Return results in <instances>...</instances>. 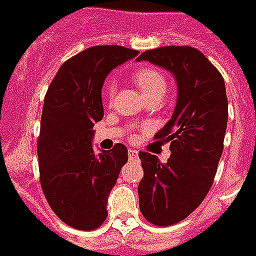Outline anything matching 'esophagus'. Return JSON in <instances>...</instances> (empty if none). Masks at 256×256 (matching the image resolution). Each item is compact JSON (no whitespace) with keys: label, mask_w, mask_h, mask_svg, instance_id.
<instances>
[{"label":"esophagus","mask_w":256,"mask_h":256,"mask_svg":"<svg viewBox=\"0 0 256 256\" xmlns=\"http://www.w3.org/2000/svg\"><path fill=\"white\" fill-rule=\"evenodd\" d=\"M128 157H130V160H139V153H138V150L130 148V150H128Z\"/></svg>","instance_id":"34e87169"}]
</instances>
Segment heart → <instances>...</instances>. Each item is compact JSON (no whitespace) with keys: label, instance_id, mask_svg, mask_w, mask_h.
<instances>
[{"label":"heart","instance_id":"b5f03b06","mask_svg":"<svg viewBox=\"0 0 256 256\" xmlns=\"http://www.w3.org/2000/svg\"><path fill=\"white\" fill-rule=\"evenodd\" d=\"M134 80L142 90L144 98L152 96H164L166 90V80L161 72L152 67H140L134 74ZM104 94L108 98L114 95V82L108 81L104 85Z\"/></svg>","mask_w":256,"mask_h":256}]
</instances>
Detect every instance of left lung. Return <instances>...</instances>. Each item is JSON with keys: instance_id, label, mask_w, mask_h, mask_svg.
Here are the masks:
<instances>
[{"instance_id": "8db88e82", "label": "left lung", "mask_w": 256, "mask_h": 256, "mask_svg": "<svg viewBox=\"0 0 256 256\" xmlns=\"http://www.w3.org/2000/svg\"><path fill=\"white\" fill-rule=\"evenodd\" d=\"M162 67L176 81L171 120L156 134L170 143L171 157L139 153L143 175L138 188L139 208L156 226H170L189 216L211 189L228 126V98L222 76L192 46H162L136 59Z\"/></svg>"}]
</instances>
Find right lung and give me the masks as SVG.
<instances>
[{
  "label": "right lung",
  "mask_w": 256,
  "mask_h": 256,
  "mask_svg": "<svg viewBox=\"0 0 256 256\" xmlns=\"http://www.w3.org/2000/svg\"><path fill=\"white\" fill-rule=\"evenodd\" d=\"M139 52L99 45L70 58L58 70L44 99L38 138L40 180L50 208L68 226L94 230L108 218V198L128 148L117 143L95 153L94 125L103 118L108 74Z\"/></svg>",
  "instance_id": "right-lung-1"
}]
</instances>
